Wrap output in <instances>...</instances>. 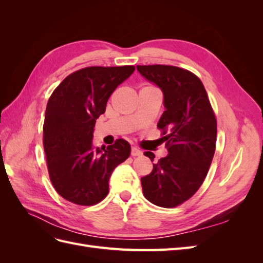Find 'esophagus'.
<instances>
[{
	"label": "esophagus",
	"mask_w": 263,
	"mask_h": 263,
	"mask_svg": "<svg viewBox=\"0 0 263 263\" xmlns=\"http://www.w3.org/2000/svg\"><path fill=\"white\" fill-rule=\"evenodd\" d=\"M142 155L141 150H139L138 148L136 147H132V156L133 157H140Z\"/></svg>",
	"instance_id": "34e87169"
}]
</instances>
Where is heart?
Masks as SVG:
<instances>
[{"label": "heart", "mask_w": 263, "mask_h": 263, "mask_svg": "<svg viewBox=\"0 0 263 263\" xmlns=\"http://www.w3.org/2000/svg\"><path fill=\"white\" fill-rule=\"evenodd\" d=\"M146 87H155V86H153V85H144L141 87V89H146Z\"/></svg>", "instance_id": "obj_1"}]
</instances>
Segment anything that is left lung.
<instances>
[{
	"instance_id": "obj_1",
	"label": "left lung",
	"mask_w": 263,
	"mask_h": 263,
	"mask_svg": "<svg viewBox=\"0 0 263 263\" xmlns=\"http://www.w3.org/2000/svg\"><path fill=\"white\" fill-rule=\"evenodd\" d=\"M163 92L165 110L158 128L168 156L141 178L142 193L160 208H177L192 197L208 176L216 149L217 122L200 78L174 66H137ZM151 161L155 155L144 154Z\"/></svg>"
}]
</instances>
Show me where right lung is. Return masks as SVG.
<instances>
[{
  "instance_id": "obj_1",
  "label": "right lung",
  "mask_w": 263,
  "mask_h": 263,
  "mask_svg": "<svg viewBox=\"0 0 263 263\" xmlns=\"http://www.w3.org/2000/svg\"><path fill=\"white\" fill-rule=\"evenodd\" d=\"M135 71L134 66L87 67L69 74L47 103L44 149L54 190L65 200L91 206L108 194V180L116 166L130 155V145L116 139L95 148L97 119L116 87Z\"/></svg>"
}]
</instances>
